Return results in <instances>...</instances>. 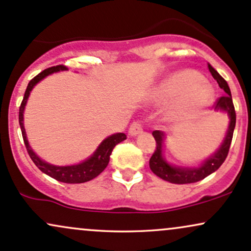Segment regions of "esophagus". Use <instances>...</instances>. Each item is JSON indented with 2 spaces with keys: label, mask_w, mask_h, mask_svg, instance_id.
Returning <instances> with one entry per match:
<instances>
[{
  "label": "esophagus",
  "mask_w": 251,
  "mask_h": 251,
  "mask_svg": "<svg viewBox=\"0 0 251 251\" xmlns=\"http://www.w3.org/2000/svg\"><path fill=\"white\" fill-rule=\"evenodd\" d=\"M142 130V126H141L140 122H132L130 126H129V135L130 136H136V135H140Z\"/></svg>",
  "instance_id": "1"
}]
</instances>
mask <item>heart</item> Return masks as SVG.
Listing matches in <instances>:
<instances>
[{"mask_svg": "<svg viewBox=\"0 0 251 251\" xmlns=\"http://www.w3.org/2000/svg\"><path fill=\"white\" fill-rule=\"evenodd\" d=\"M214 90L203 81L201 74L185 69L170 74L152 90L151 100L156 104L169 103L164 117L170 122L189 121L201 113L213 101Z\"/></svg>", "mask_w": 251, "mask_h": 251, "instance_id": "heart-1", "label": "heart"}]
</instances>
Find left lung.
<instances>
[{"mask_svg": "<svg viewBox=\"0 0 251 251\" xmlns=\"http://www.w3.org/2000/svg\"><path fill=\"white\" fill-rule=\"evenodd\" d=\"M209 72L211 73L213 77L216 79L221 89L225 90L226 95L220 97L216 102H215V110L222 111L226 113L229 117V126L226 129L225 140L221 143L220 148L210 155L205 161H203L200 166L197 167H179L173 166L166 160L163 156V146L164 141H166V134L163 131L155 130L152 131V136L156 141V150L150 157L149 167L151 172L156 176L161 177L164 181L170 182V183L175 184H187V183H195V182L201 181L205 178L207 176L216 172L219 168L222 166L223 162L226 161V156H228L229 148H230L232 134H234L235 125H236V113H235L234 103H232V97L229 85L226 81L222 76L220 75L213 67L209 64Z\"/></svg>", "mask_w": 251, "mask_h": 251, "instance_id": "left-lung-1", "label": "left lung"}]
</instances>
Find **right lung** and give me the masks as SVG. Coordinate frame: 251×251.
<instances>
[{
  "label": "right lung",
  "mask_w": 251,
  "mask_h": 251,
  "mask_svg": "<svg viewBox=\"0 0 251 251\" xmlns=\"http://www.w3.org/2000/svg\"><path fill=\"white\" fill-rule=\"evenodd\" d=\"M60 70H67V67L56 66L48 68V69L43 70L42 73L38 74L37 76H35L28 83V87H26L25 93V97H23V101L21 103L19 113L21 131H22V136L23 141H25L26 151H28L32 162L36 164V167L41 172L47 174L50 177L57 179V181L63 182V183H84V182L95 178L96 176H99L107 168L109 160H110L111 151H113L115 146L122 142V141H125L126 138V135L123 134V132H117V134L110 135V136H108L102 141L101 144L97 147V149L94 151V154L90 157H88L83 162H79L77 164H73V166H54V164H50L48 162L43 161L42 158L38 157L34 152V150L31 149L30 144L28 142V138H26L25 123H23V113H25V108L26 101H28V97L30 95L31 90L34 89L35 85L38 82L42 81L43 78H46L47 76L60 72Z\"/></svg>",
  "instance_id": "obj_1"
}]
</instances>
